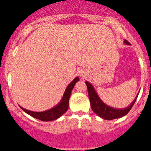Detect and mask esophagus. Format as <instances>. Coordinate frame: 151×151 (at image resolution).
<instances>
[{"instance_id":"1","label":"esophagus","mask_w":151,"mask_h":151,"mask_svg":"<svg viewBox=\"0 0 151 151\" xmlns=\"http://www.w3.org/2000/svg\"><path fill=\"white\" fill-rule=\"evenodd\" d=\"M79 75H80L81 78H84L86 76V72L82 71V70H81V71H79Z\"/></svg>"}]
</instances>
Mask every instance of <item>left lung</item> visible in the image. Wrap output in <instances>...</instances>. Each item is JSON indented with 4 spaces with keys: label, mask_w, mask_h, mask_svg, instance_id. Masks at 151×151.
<instances>
[{
    "label": "left lung",
    "mask_w": 151,
    "mask_h": 151,
    "mask_svg": "<svg viewBox=\"0 0 151 151\" xmlns=\"http://www.w3.org/2000/svg\"><path fill=\"white\" fill-rule=\"evenodd\" d=\"M125 43L128 44V42L126 40H124ZM86 86H87L88 93V96L91 102V106L92 108L93 111L97 114L98 116L101 117V118L105 120H113L116 118H121V117L126 116L128 114L133 106L134 103L138 98V94L137 95L134 101L130 103V106L125 108H121V109H118V108H114L105 104L98 96L97 93L95 91L93 86L90 83L86 81Z\"/></svg>",
    "instance_id": "left-lung-1"
}]
</instances>
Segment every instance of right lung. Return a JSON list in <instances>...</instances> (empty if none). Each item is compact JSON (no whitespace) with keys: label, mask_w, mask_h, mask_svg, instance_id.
<instances>
[{"label":"right lung","mask_w":151,"mask_h":151,"mask_svg":"<svg viewBox=\"0 0 151 151\" xmlns=\"http://www.w3.org/2000/svg\"><path fill=\"white\" fill-rule=\"evenodd\" d=\"M78 77H76L67 86L60 102L56 106L51 108V109L43 111V112H34V111H28V110L25 109V108H22L21 106L20 107H21V108L23 111L28 113L30 116L33 117V118H36V119L40 120L42 121H54V120H56L58 118H60L62 115H63L68 111V108L69 106V98H70L71 91H72L73 88L76 82H78Z\"/></svg>","instance_id":"1"}]
</instances>
